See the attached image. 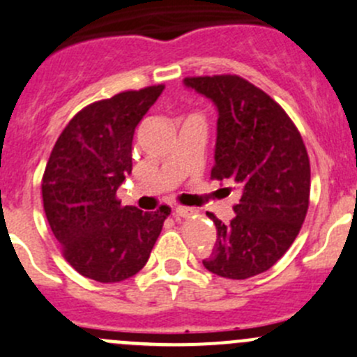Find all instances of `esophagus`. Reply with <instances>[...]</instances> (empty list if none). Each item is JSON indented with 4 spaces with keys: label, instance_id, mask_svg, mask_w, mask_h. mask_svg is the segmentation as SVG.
Segmentation results:
<instances>
[{
    "label": "esophagus",
    "instance_id": "esophagus-1",
    "mask_svg": "<svg viewBox=\"0 0 357 357\" xmlns=\"http://www.w3.org/2000/svg\"><path fill=\"white\" fill-rule=\"evenodd\" d=\"M174 214L178 218H190L193 216V214H197V209H193V207H185V206H178L174 209Z\"/></svg>",
    "mask_w": 357,
    "mask_h": 357
}]
</instances>
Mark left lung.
<instances>
[{"mask_svg": "<svg viewBox=\"0 0 357 357\" xmlns=\"http://www.w3.org/2000/svg\"><path fill=\"white\" fill-rule=\"evenodd\" d=\"M185 85L218 108L211 178L241 192L230 223L207 213L218 231L202 263L221 278H252L281 259L302 228L310 197L307 148L288 113L248 79L188 76Z\"/></svg>", "mask_w": 357, "mask_h": 357, "instance_id": "left-lung-1", "label": "left lung"}]
</instances>
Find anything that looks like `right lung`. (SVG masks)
Wrapping results in <instances>:
<instances>
[{"label":"right lung","mask_w":357,"mask_h":357,"mask_svg":"<svg viewBox=\"0 0 357 357\" xmlns=\"http://www.w3.org/2000/svg\"><path fill=\"white\" fill-rule=\"evenodd\" d=\"M164 85L127 91L76 113L62 130L41 179L52 234L83 278L120 282L146 265L171 207L143 213L116 190L132 171V137Z\"/></svg>","instance_id":"add662e5"}]
</instances>
